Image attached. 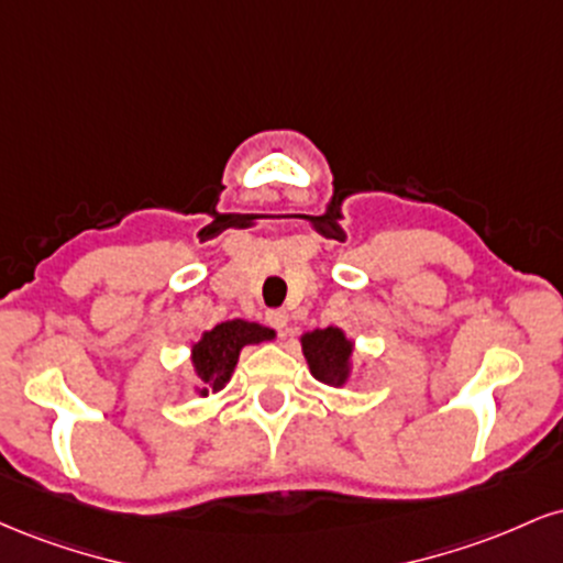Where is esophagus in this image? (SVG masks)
Listing matches in <instances>:
<instances>
[{
  "label": "esophagus",
  "mask_w": 563,
  "mask_h": 563,
  "mask_svg": "<svg viewBox=\"0 0 563 563\" xmlns=\"http://www.w3.org/2000/svg\"><path fill=\"white\" fill-rule=\"evenodd\" d=\"M267 322L275 328L277 333H280V339H288V314L283 312V309H269L267 312Z\"/></svg>",
  "instance_id": "esophagus-1"
}]
</instances>
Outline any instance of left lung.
Listing matches in <instances>:
<instances>
[{"label":"left lung","mask_w":563,"mask_h":563,"mask_svg":"<svg viewBox=\"0 0 563 563\" xmlns=\"http://www.w3.org/2000/svg\"><path fill=\"white\" fill-rule=\"evenodd\" d=\"M352 349L341 328H318L301 335V352L309 373L328 386H344L352 371Z\"/></svg>","instance_id":"left-lung-1"}]
</instances>
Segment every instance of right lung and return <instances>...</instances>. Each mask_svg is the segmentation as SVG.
Returning a JSON list of instances; mask_svg holds the SVG:
<instances>
[{"label":"right lung","mask_w":563,"mask_h":563,"mask_svg":"<svg viewBox=\"0 0 563 563\" xmlns=\"http://www.w3.org/2000/svg\"><path fill=\"white\" fill-rule=\"evenodd\" d=\"M273 328H264L260 322L249 320H228L206 331L192 344L190 360L192 371L198 376V394L209 397V391L224 389L232 371H235L241 349L249 344H262V341H273Z\"/></svg>","instance_id":"1"}]
</instances>
